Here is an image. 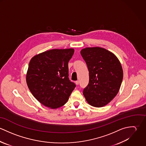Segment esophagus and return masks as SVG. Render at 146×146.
<instances>
[{
	"mask_svg": "<svg viewBox=\"0 0 146 146\" xmlns=\"http://www.w3.org/2000/svg\"><path fill=\"white\" fill-rule=\"evenodd\" d=\"M75 84H76V85H79V82L78 80H77V81H76V82H75Z\"/></svg>",
	"mask_w": 146,
	"mask_h": 146,
	"instance_id": "esophagus-1",
	"label": "esophagus"
}]
</instances>
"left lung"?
I'll return each mask as SVG.
<instances>
[{
    "label": "left lung",
    "mask_w": 146,
    "mask_h": 146,
    "mask_svg": "<svg viewBox=\"0 0 146 146\" xmlns=\"http://www.w3.org/2000/svg\"><path fill=\"white\" fill-rule=\"evenodd\" d=\"M89 70V81L84 89L88 103L101 107L117 95L123 79L121 63L116 56L100 47L86 48L80 52Z\"/></svg>",
    "instance_id": "obj_1"
}]
</instances>
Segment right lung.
Listing matches in <instances>:
<instances>
[{
	"label": "right lung",
	"instance_id": "add662e5",
	"mask_svg": "<svg viewBox=\"0 0 146 146\" xmlns=\"http://www.w3.org/2000/svg\"><path fill=\"white\" fill-rule=\"evenodd\" d=\"M74 49H52L33 57L26 82L34 97L44 106L57 108L65 104L76 85L68 78V63Z\"/></svg>",
	"mask_w": 146,
	"mask_h": 146
}]
</instances>
